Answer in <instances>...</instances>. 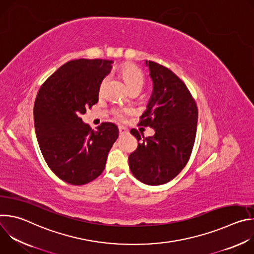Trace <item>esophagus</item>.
I'll return each mask as SVG.
<instances>
[{
  "instance_id": "1",
  "label": "esophagus",
  "mask_w": 254,
  "mask_h": 254,
  "mask_svg": "<svg viewBox=\"0 0 254 254\" xmlns=\"http://www.w3.org/2000/svg\"><path fill=\"white\" fill-rule=\"evenodd\" d=\"M119 131H120V134H125L127 132V129L124 127H119Z\"/></svg>"
}]
</instances>
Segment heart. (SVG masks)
<instances>
[{
  "label": "heart",
  "instance_id": "b5f03b06",
  "mask_svg": "<svg viewBox=\"0 0 254 254\" xmlns=\"http://www.w3.org/2000/svg\"><path fill=\"white\" fill-rule=\"evenodd\" d=\"M121 75L130 90L136 89V88L141 89L144 82L143 75L135 66L128 65V64L124 65L121 69ZM105 82H106V78H104L101 83V86H100L101 89L103 88ZM131 111L129 108H118V110L114 111V117L116 120L122 122L125 120L126 116L129 115Z\"/></svg>",
  "mask_w": 254,
  "mask_h": 254
}]
</instances>
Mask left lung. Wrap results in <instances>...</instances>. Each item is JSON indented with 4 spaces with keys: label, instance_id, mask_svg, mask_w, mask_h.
Segmentation results:
<instances>
[{
    "label": "left lung",
    "instance_id": "8db88e82",
    "mask_svg": "<svg viewBox=\"0 0 254 254\" xmlns=\"http://www.w3.org/2000/svg\"><path fill=\"white\" fill-rule=\"evenodd\" d=\"M149 67L153 91L139 126L155 129L153 136L130 130L137 148L128 156L132 175L143 184L157 186L173 180L184 169L196 137L198 110L185 83L167 67L144 61Z\"/></svg>",
    "mask_w": 254,
    "mask_h": 254
}]
</instances>
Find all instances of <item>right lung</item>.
Returning a JSON list of instances; mask_svg holds the SVG:
<instances>
[{"instance_id":"add662e5","label":"right lung","mask_w":254,"mask_h":254,"mask_svg":"<svg viewBox=\"0 0 254 254\" xmlns=\"http://www.w3.org/2000/svg\"><path fill=\"white\" fill-rule=\"evenodd\" d=\"M114 63L102 59L71 60L43 83L34 103V126L41 153L64 182L84 185L104 170L119 128L102 123L97 130L81 116L98 101L103 78Z\"/></svg>"}]
</instances>
